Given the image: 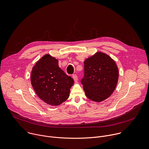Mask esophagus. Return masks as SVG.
Listing matches in <instances>:
<instances>
[{
  "label": "esophagus",
  "mask_w": 149,
  "mask_h": 149,
  "mask_svg": "<svg viewBox=\"0 0 149 149\" xmlns=\"http://www.w3.org/2000/svg\"><path fill=\"white\" fill-rule=\"evenodd\" d=\"M72 77H73V79L74 81H77V76L76 74H73L72 76Z\"/></svg>",
  "instance_id": "1"
}]
</instances>
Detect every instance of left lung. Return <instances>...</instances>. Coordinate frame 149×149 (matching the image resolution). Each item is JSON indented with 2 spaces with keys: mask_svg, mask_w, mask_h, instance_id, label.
<instances>
[{
  "mask_svg": "<svg viewBox=\"0 0 149 149\" xmlns=\"http://www.w3.org/2000/svg\"><path fill=\"white\" fill-rule=\"evenodd\" d=\"M84 74L81 79L87 98L101 102L109 97L115 90L118 79L117 66L108 54L98 52L84 62Z\"/></svg>",
  "mask_w": 149,
  "mask_h": 149,
  "instance_id": "1",
  "label": "left lung"
}]
</instances>
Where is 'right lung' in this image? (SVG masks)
Instances as JSON below:
<instances>
[{"label": "right lung", "mask_w": 149, "mask_h": 149, "mask_svg": "<svg viewBox=\"0 0 149 149\" xmlns=\"http://www.w3.org/2000/svg\"><path fill=\"white\" fill-rule=\"evenodd\" d=\"M58 61L49 54L42 56L32 68L31 84L39 97L50 106L65 102L70 95L73 79L58 67Z\"/></svg>", "instance_id": "1"}]
</instances>
